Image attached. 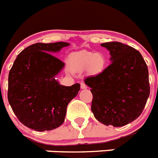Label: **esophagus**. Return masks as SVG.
I'll return each instance as SVG.
<instances>
[{
    "label": "esophagus",
    "instance_id": "34e87169",
    "mask_svg": "<svg viewBox=\"0 0 158 158\" xmlns=\"http://www.w3.org/2000/svg\"><path fill=\"white\" fill-rule=\"evenodd\" d=\"M87 85H86L85 84V83H83V82H82V83H81V89H87Z\"/></svg>",
    "mask_w": 158,
    "mask_h": 158
}]
</instances>
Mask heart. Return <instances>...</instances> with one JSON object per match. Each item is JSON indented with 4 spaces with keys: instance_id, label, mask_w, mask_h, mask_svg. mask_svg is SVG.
Listing matches in <instances>:
<instances>
[{
    "instance_id": "obj_1",
    "label": "heart",
    "mask_w": 158,
    "mask_h": 158,
    "mask_svg": "<svg viewBox=\"0 0 158 158\" xmlns=\"http://www.w3.org/2000/svg\"><path fill=\"white\" fill-rule=\"evenodd\" d=\"M69 65L73 70H81L89 67L92 73H99L104 70L106 59L100 53L82 51L69 57Z\"/></svg>"
}]
</instances>
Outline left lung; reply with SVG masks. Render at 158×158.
<instances>
[{
    "label": "left lung",
    "instance_id": "left-lung-1",
    "mask_svg": "<svg viewBox=\"0 0 158 158\" xmlns=\"http://www.w3.org/2000/svg\"><path fill=\"white\" fill-rule=\"evenodd\" d=\"M100 45L109 51L111 64L85 79L93 93L92 111L106 126H125L141 115L150 96L147 65L130 46L119 42Z\"/></svg>",
    "mask_w": 158,
    "mask_h": 158
}]
</instances>
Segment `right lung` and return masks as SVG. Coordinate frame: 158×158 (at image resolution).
Returning a JSON list of instances; mask_svg holds the SVG:
<instances>
[{
    "instance_id": "obj_1",
    "label": "right lung",
    "mask_w": 158,
    "mask_h": 158,
    "mask_svg": "<svg viewBox=\"0 0 158 158\" xmlns=\"http://www.w3.org/2000/svg\"><path fill=\"white\" fill-rule=\"evenodd\" d=\"M69 43H38L18 54L8 74V100L20 123L37 131H51L64 123L67 105L80 84L60 85L55 77L65 64L53 55Z\"/></svg>"
}]
</instances>
